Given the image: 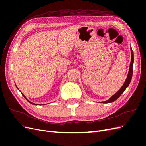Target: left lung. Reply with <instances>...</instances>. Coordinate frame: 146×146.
Masks as SVG:
<instances>
[{"label":"left lung","instance_id":"8db88e82","mask_svg":"<svg viewBox=\"0 0 146 146\" xmlns=\"http://www.w3.org/2000/svg\"><path fill=\"white\" fill-rule=\"evenodd\" d=\"M130 49H131V62H130V64L129 71V73H128V76H127V77L126 78L124 83H123V85L121 88V89L119 90L115 94H114L111 97V98H110L108 100H106V101L100 102V103H104V104L111 103V102H113L115 101L119 98V97H120V96L123 93V91L125 90L126 88L129 86V84L131 82V80L132 75H133V62H134V55H133V50H132L131 47L130 48Z\"/></svg>","mask_w":146,"mask_h":146}]
</instances>
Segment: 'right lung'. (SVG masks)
<instances>
[{
  "label": "right lung",
  "mask_w": 146,
  "mask_h": 146,
  "mask_svg": "<svg viewBox=\"0 0 146 146\" xmlns=\"http://www.w3.org/2000/svg\"><path fill=\"white\" fill-rule=\"evenodd\" d=\"M16 88H17V86H16ZM17 89H18V88H17ZM18 90H19V89H18ZM20 92H21V91H20ZM21 92V94H23V96H24V98H25V99H26V100H27V101H28V102H30V104H33V105H38V104H34V103H33V102H30V101H29V100H28V99H27V98H26V97H25V96H24V94H23V93H22V92Z\"/></svg>",
  "instance_id": "1"
}]
</instances>
